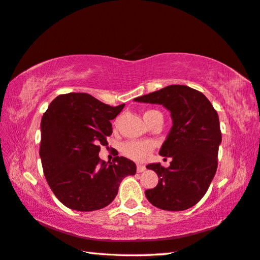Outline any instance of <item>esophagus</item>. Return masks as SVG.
I'll return each instance as SVG.
<instances>
[{
	"label": "esophagus",
	"mask_w": 260,
	"mask_h": 260,
	"mask_svg": "<svg viewBox=\"0 0 260 260\" xmlns=\"http://www.w3.org/2000/svg\"><path fill=\"white\" fill-rule=\"evenodd\" d=\"M146 170V167L145 166H142V165H138L137 166V171L138 172H143Z\"/></svg>",
	"instance_id": "1"
}]
</instances>
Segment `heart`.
I'll return each instance as SVG.
<instances>
[{"label":"heart","mask_w":260,"mask_h":260,"mask_svg":"<svg viewBox=\"0 0 260 260\" xmlns=\"http://www.w3.org/2000/svg\"><path fill=\"white\" fill-rule=\"evenodd\" d=\"M155 115L162 118V115H161V113L157 110L146 111L145 114H143V118H145V120L148 122L150 119L155 117ZM152 148V143L148 141H126L121 146V151H122L125 157H128L132 160L142 161L148 157L150 152H151Z\"/></svg>","instance_id":"b5f03b06"}]
</instances>
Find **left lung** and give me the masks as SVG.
<instances>
[{"mask_svg": "<svg viewBox=\"0 0 260 260\" xmlns=\"http://www.w3.org/2000/svg\"><path fill=\"white\" fill-rule=\"evenodd\" d=\"M135 101L162 105L172 118V128L159 152L172 161L168 168L160 164L147 166L159 178L157 187L146 190L147 199L169 211L186 210L198 204L218 167L221 131L217 111L200 91L179 84L138 96Z\"/></svg>", "mask_w": 260, "mask_h": 260, "instance_id": "obj_1", "label": "left lung"}]
</instances>
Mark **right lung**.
I'll use <instances>...</instances> for the list:
<instances>
[{"instance_id": "obj_1", "label": "right lung", "mask_w": 260, "mask_h": 260, "mask_svg": "<svg viewBox=\"0 0 260 260\" xmlns=\"http://www.w3.org/2000/svg\"><path fill=\"white\" fill-rule=\"evenodd\" d=\"M124 105L111 107L88 93L57 95L41 120L43 172L55 197L78 211L102 209L112 203L120 182L136 175L134 161L117 155L112 162L99 158L108 146L113 120Z\"/></svg>"}]
</instances>
